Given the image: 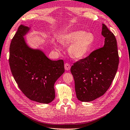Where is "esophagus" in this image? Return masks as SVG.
Masks as SVG:
<instances>
[{
  "mask_svg": "<svg viewBox=\"0 0 130 130\" xmlns=\"http://www.w3.org/2000/svg\"><path fill=\"white\" fill-rule=\"evenodd\" d=\"M64 66L65 69L66 70H67V71H69V70H70V69H71V65H70L69 63H65Z\"/></svg>",
  "mask_w": 130,
  "mask_h": 130,
  "instance_id": "esophagus-1",
  "label": "esophagus"
}]
</instances>
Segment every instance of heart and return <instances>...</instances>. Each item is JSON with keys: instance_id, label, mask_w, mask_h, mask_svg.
I'll use <instances>...</instances> for the list:
<instances>
[{"instance_id": "1", "label": "heart", "mask_w": 130, "mask_h": 130, "mask_svg": "<svg viewBox=\"0 0 130 130\" xmlns=\"http://www.w3.org/2000/svg\"><path fill=\"white\" fill-rule=\"evenodd\" d=\"M59 41L65 45H69V53L72 58L80 59L86 57L89 53L95 41L94 35L91 32L82 30L69 31L59 38ZM54 46L57 50H60L58 44Z\"/></svg>"}]
</instances>
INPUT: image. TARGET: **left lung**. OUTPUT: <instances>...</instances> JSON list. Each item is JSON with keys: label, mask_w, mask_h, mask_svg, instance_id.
<instances>
[{"label": "left lung", "mask_w": 130, "mask_h": 130, "mask_svg": "<svg viewBox=\"0 0 130 130\" xmlns=\"http://www.w3.org/2000/svg\"><path fill=\"white\" fill-rule=\"evenodd\" d=\"M103 47L75 62L71 72L75 80L77 98L90 102L102 96L108 89L118 70L119 55L116 37L104 24Z\"/></svg>", "instance_id": "obj_1"}]
</instances>
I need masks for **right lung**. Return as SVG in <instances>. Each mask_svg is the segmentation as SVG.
Wrapping results in <instances>:
<instances>
[{
  "instance_id": "obj_1",
  "label": "right lung",
  "mask_w": 130,
  "mask_h": 130,
  "mask_svg": "<svg viewBox=\"0 0 130 130\" xmlns=\"http://www.w3.org/2000/svg\"><path fill=\"white\" fill-rule=\"evenodd\" d=\"M29 30L21 25L11 42V71L18 87L28 99L49 103L55 98L54 83L65 71L64 61L52 60L42 51L29 47L24 38Z\"/></svg>"
}]
</instances>
